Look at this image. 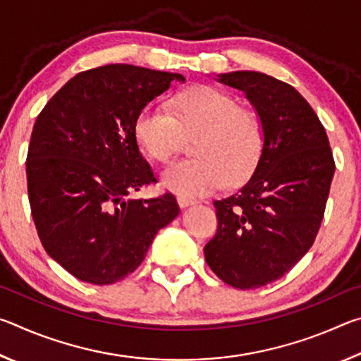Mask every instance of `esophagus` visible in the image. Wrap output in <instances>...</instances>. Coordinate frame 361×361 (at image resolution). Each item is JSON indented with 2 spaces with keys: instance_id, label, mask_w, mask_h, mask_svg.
Returning a JSON list of instances; mask_svg holds the SVG:
<instances>
[{
  "instance_id": "obj_1",
  "label": "esophagus",
  "mask_w": 361,
  "mask_h": 361,
  "mask_svg": "<svg viewBox=\"0 0 361 361\" xmlns=\"http://www.w3.org/2000/svg\"><path fill=\"white\" fill-rule=\"evenodd\" d=\"M176 200H178V205L181 207V209H186V207H191L194 204H197V200H194L191 197H185V195H178Z\"/></svg>"
}]
</instances>
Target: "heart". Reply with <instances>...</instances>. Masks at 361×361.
<instances>
[{"label": "heart", "instance_id": "b5f03b06", "mask_svg": "<svg viewBox=\"0 0 361 361\" xmlns=\"http://www.w3.org/2000/svg\"><path fill=\"white\" fill-rule=\"evenodd\" d=\"M133 130L146 154L159 162L180 149L183 135H196L195 157L170 164L161 173V186L185 197L213 192L226 181L237 185L247 180L262 152L258 119L231 95L209 85L176 94L170 113L156 105L143 108Z\"/></svg>", "mask_w": 361, "mask_h": 361}]
</instances>
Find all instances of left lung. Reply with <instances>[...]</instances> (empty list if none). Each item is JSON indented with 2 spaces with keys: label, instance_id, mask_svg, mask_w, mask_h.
Returning <instances> with one entry per match:
<instances>
[{
  "label": "left lung",
  "instance_id": "1",
  "mask_svg": "<svg viewBox=\"0 0 361 361\" xmlns=\"http://www.w3.org/2000/svg\"><path fill=\"white\" fill-rule=\"evenodd\" d=\"M215 79L242 90L252 103L262 152L245 185L213 202L218 231L204 253L224 283L253 290L283 277L312 247L334 159L319 116L293 85L258 71Z\"/></svg>",
  "mask_w": 361,
  "mask_h": 361
}]
</instances>
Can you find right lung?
<instances>
[{
	"label": "right lung",
	"instance_id": "obj_1",
	"mask_svg": "<svg viewBox=\"0 0 361 361\" xmlns=\"http://www.w3.org/2000/svg\"><path fill=\"white\" fill-rule=\"evenodd\" d=\"M185 82L178 73L116 63L71 78L33 126L28 199L42 247L71 276L116 283L142 264L159 229L178 216L170 192L132 199L156 181L138 148L140 111Z\"/></svg>",
	"mask_w": 361,
	"mask_h": 361
}]
</instances>
